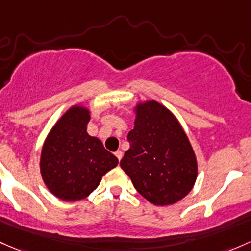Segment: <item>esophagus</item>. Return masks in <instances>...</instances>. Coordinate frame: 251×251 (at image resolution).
Instances as JSON below:
<instances>
[{
    "instance_id": "34e87169",
    "label": "esophagus",
    "mask_w": 251,
    "mask_h": 251,
    "mask_svg": "<svg viewBox=\"0 0 251 251\" xmlns=\"http://www.w3.org/2000/svg\"><path fill=\"white\" fill-rule=\"evenodd\" d=\"M115 156L118 157L119 161H120L121 159H123V151H121V150H118V151H115Z\"/></svg>"
}]
</instances>
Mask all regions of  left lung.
I'll use <instances>...</instances> for the list:
<instances>
[{"mask_svg":"<svg viewBox=\"0 0 251 251\" xmlns=\"http://www.w3.org/2000/svg\"><path fill=\"white\" fill-rule=\"evenodd\" d=\"M130 149L120 161L134 189L155 205H170L196 183L197 159L176 115L155 100L137 102Z\"/></svg>","mask_w":251,"mask_h":251,"instance_id":"8db88e82","label":"left lung"}]
</instances>
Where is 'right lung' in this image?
I'll list each match as a JSON object with an SVG mask.
<instances>
[{
  "label": "right lung",
  "mask_w": 251,
  "mask_h": 251,
  "mask_svg": "<svg viewBox=\"0 0 251 251\" xmlns=\"http://www.w3.org/2000/svg\"><path fill=\"white\" fill-rule=\"evenodd\" d=\"M90 110L75 104L49 131L41 151L39 170L44 184L57 199L73 202L86 199L102 176L118 166V159L88 133Z\"/></svg>",
  "instance_id": "right-lung-1"
}]
</instances>
